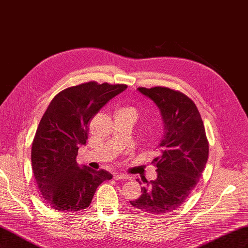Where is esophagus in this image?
Instances as JSON below:
<instances>
[{"instance_id": "obj_1", "label": "esophagus", "mask_w": 248, "mask_h": 248, "mask_svg": "<svg viewBox=\"0 0 248 248\" xmlns=\"http://www.w3.org/2000/svg\"><path fill=\"white\" fill-rule=\"evenodd\" d=\"M114 179H116V180H128V179H129V176L124 175V174H119V172H116V174H114Z\"/></svg>"}]
</instances>
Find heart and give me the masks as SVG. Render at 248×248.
Instances as JSON below:
<instances>
[{"instance_id": "obj_1", "label": "heart", "mask_w": 248, "mask_h": 248, "mask_svg": "<svg viewBox=\"0 0 248 248\" xmlns=\"http://www.w3.org/2000/svg\"><path fill=\"white\" fill-rule=\"evenodd\" d=\"M127 112H133V114H136V109H134L133 108L131 107H123V108H120L116 115H120V114H127Z\"/></svg>"}]
</instances>
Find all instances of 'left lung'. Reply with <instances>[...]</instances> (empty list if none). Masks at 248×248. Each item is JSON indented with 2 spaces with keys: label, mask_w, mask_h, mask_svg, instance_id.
<instances>
[{
  "label": "left lung",
  "mask_w": 248,
  "mask_h": 248,
  "mask_svg": "<svg viewBox=\"0 0 248 248\" xmlns=\"http://www.w3.org/2000/svg\"><path fill=\"white\" fill-rule=\"evenodd\" d=\"M138 91L159 108L164 131L159 155L152 161L157 178L142 181L141 196L130 204L149 214L162 215L177 210L198 184L208 160L209 144L199 109L186 95L166 87Z\"/></svg>",
  "instance_id": "obj_1"
}]
</instances>
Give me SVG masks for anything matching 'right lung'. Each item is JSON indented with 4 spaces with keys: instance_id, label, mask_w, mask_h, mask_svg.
<instances>
[{
    "instance_id": "add662e5",
    "label": "right lung",
    "mask_w": 248,
    "mask_h": 248,
    "mask_svg": "<svg viewBox=\"0 0 248 248\" xmlns=\"http://www.w3.org/2000/svg\"><path fill=\"white\" fill-rule=\"evenodd\" d=\"M127 88L89 81L57 94L42 116L32 144V169L42 199L59 211L76 212L91 204L108 170H95L77 162L86 145L89 123L101 108Z\"/></svg>"
}]
</instances>
